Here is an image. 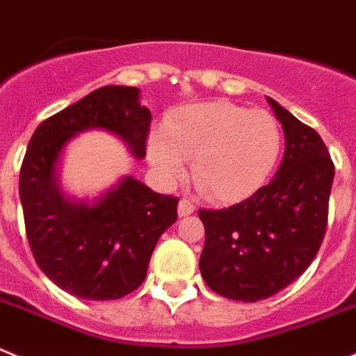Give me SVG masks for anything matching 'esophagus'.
<instances>
[{
    "instance_id": "1",
    "label": "esophagus",
    "mask_w": 356,
    "mask_h": 356,
    "mask_svg": "<svg viewBox=\"0 0 356 356\" xmlns=\"http://www.w3.org/2000/svg\"><path fill=\"white\" fill-rule=\"evenodd\" d=\"M195 211V204L191 200H188V198H181L179 200V216H188V214H191Z\"/></svg>"
}]
</instances>
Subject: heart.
I'll return each mask as SVG.
<instances>
[{
    "label": "heart",
    "mask_w": 356,
    "mask_h": 356,
    "mask_svg": "<svg viewBox=\"0 0 356 356\" xmlns=\"http://www.w3.org/2000/svg\"><path fill=\"white\" fill-rule=\"evenodd\" d=\"M280 126L264 110H246L227 101L190 104L175 111L152 136L149 159L168 181L184 174L200 195L214 202H238L259 190L280 156Z\"/></svg>",
    "instance_id": "1"
}]
</instances>
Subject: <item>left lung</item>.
Here are the masks:
<instances>
[{"label": "left lung", "instance_id": "left-lung-1", "mask_svg": "<svg viewBox=\"0 0 356 356\" xmlns=\"http://www.w3.org/2000/svg\"><path fill=\"white\" fill-rule=\"evenodd\" d=\"M286 134L277 174L246 200L200 209V273L220 296L259 302L293 284L319 252L335 168L312 127L268 97Z\"/></svg>", "mask_w": 356, "mask_h": 356}]
</instances>
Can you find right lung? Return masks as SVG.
I'll return each mask as SVG.
<instances>
[{
  "instance_id": "right-lung-1",
  "label": "right lung",
  "mask_w": 356,
  "mask_h": 356,
  "mask_svg": "<svg viewBox=\"0 0 356 356\" xmlns=\"http://www.w3.org/2000/svg\"><path fill=\"white\" fill-rule=\"evenodd\" d=\"M150 120L138 88L108 85L44 120L28 143L19 175L28 243L38 268L69 294L104 302L138 289L156 243L177 222L179 198L129 175L92 200L60 186V158L74 136L104 129L143 159Z\"/></svg>"
}]
</instances>
